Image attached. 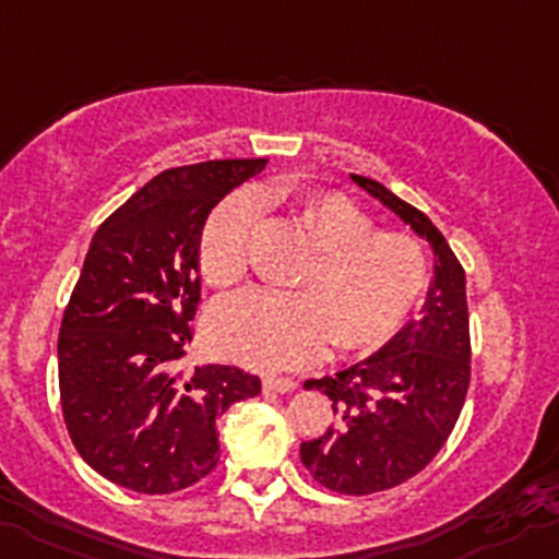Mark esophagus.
I'll use <instances>...</instances> for the list:
<instances>
[{
  "label": "esophagus",
  "mask_w": 559,
  "mask_h": 559,
  "mask_svg": "<svg viewBox=\"0 0 559 559\" xmlns=\"http://www.w3.org/2000/svg\"><path fill=\"white\" fill-rule=\"evenodd\" d=\"M295 380L289 378H264L262 380V389L267 391V394H289V391H295Z\"/></svg>",
  "instance_id": "34e87169"
}]
</instances>
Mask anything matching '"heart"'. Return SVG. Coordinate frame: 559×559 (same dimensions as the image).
Listing matches in <instances>:
<instances>
[{
	"instance_id": "1",
	"label": "heart",
	"mask_w": 559,
	"mask_h": 559,
	"mask_svg": "<svg viewBox=\"0 0 559 559\" xmlns=\"http://www.w3.org/2000/svg\"><path fill=\"white\" fill-rule=\"evenodd\" d=\"M259 217L262 201L250 190L234 192L212 212L198 245L209 284L226 289L245 278ZM297 223L314 245L295 278L300 292H242L209 320L215 350L250 369L304 367L328 338L342 353L374 350L408 322L430 284L419 239L374 231L372 217L342 192L304 198Z\"/></svg>"
}]
</instances>
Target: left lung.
Wrapping results in <instances>:
<instances>
[{"mask_svg": "<svg viewBox=\"0 0 559 559\" xmlns=\"http://www.w3.org/2000/svg\"><path fill=\"white\" fill-rule=\"evenodd\" d=\"M432 250V281L419 320L364 361L306 380L333 400L336 425L300 444V461L336 493H378L419 474L447 444L472 380L466 273L430 217L380 181L350 174Z\"/></svg>", "mask_w": 559, "mask_h": 559, "instance_id": "1", "label": "left lung"}]
</instances>
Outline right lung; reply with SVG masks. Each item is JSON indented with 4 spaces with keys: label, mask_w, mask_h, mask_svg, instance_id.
Instances as JSON below:
<instances>
[{
    "label": "right lung",
    "mask_w": 559,
    "mask_h": 559,
    "mask_svg": "<svg viewBox=\"0 0 559 559\" xmlns=\"http://www.w3.org/2000/svg\"><path fill=\"white\" fill-rule=\"evenodd\" d=\"M267 159L162 170L98 226L57 338L68 436L91 468L138 493H174L221 461L217 419L262 383L237 367L181 369L201 300L209 212Z\"/></svg>",
    "instance_id": "right-lung-1"
}]
</instances>
